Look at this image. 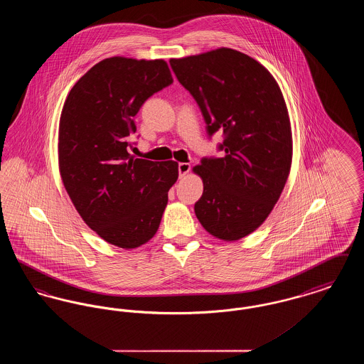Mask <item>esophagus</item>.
Segmentation results:
<instances>
[{
  "mask_svg": "<svg viewBox=\"0 0 364 364\" xmlns=\"http://www.w3.org/2000/svg\"><path fill=\"white\" fill-rule=\"evenodd\" d=\"M190 171V164H186V162H181V164H178V176H180V177H184V176L188 173Z\"/></svg>",
  "mask_w": 364,
  "mask_h": 364,
  "instance_id": "34e87169",
  "label": "esophagus"
}]
</instances>
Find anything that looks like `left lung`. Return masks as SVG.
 <instances>
[{
	"label": "left lung",
	"instance_id": "1",
	"mask_svg": "<svg viewBox=\"0 0 364 364\" xmlns=\"http://www.w3.org/2000/svg\"><path fill=\"white\" fill-rule=\"evenodd\" d=\"M169 63L199 106L208 136L224 134V156H205L193 168L203 180L195 214L213 236L239 240L267 218L291 171L292 131L282 92L269 70L233 49Z\"/></svg>",
	"mask_w": 364,
	"mask_h": 364
}]
</instances>
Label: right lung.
Here are the masks:
<instances>
[{
  "label": "right lung",
  "instance_id": "right-lung-1",
  "mask_svg": "<svg viewBox=\"0 0 364 364\" xmlns=\"http://www.w3.org/2000/svg\"><path fill=\"white\" fill-rule=\"evenodd\" d=\"M173 83L164 60L112 57L83 75L65 100L58 128V164L73 206L97 235L136 248L158 230L177 162L128 153L134 117L153 94Z\"/></svg>",
  "mask_w": 364,
  "mask_h": 364
}]
</instances>
